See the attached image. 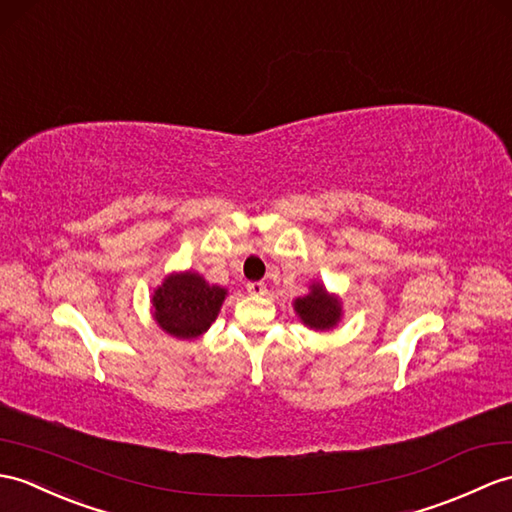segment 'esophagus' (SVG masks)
I'll use <instances>...</instances> for the list:
<instances>
[{
  "mask_svg": "<svg viewBox=\"0 0 512 512\" xmlns=\"http://www.w3.org/2000/svg\"><path fill=\"white\" fill-rule=\"evenodd\" d=\"M246 290H248V294L261 296V294H266V283L264 281H251V283H246Z\"/></svg>",
  "mask_w": 512,
  "mask_h": 512,
  "instance_id": "esophagus-1",
  "label": "esophagus"
}]
</instances>
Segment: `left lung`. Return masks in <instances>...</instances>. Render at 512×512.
<instances>
[{"label": "left lung", "instance_id": "left-lung-1", "mask_svg": "<svg viewBox=\"0 0 512 512\" xmlns=\"http://www.w3.org/2000/svg\"><path fill=\"white\" fill-rule=\"evenodd\" d=\"M294 310L305 325L314 329H329L338 323L340 303L331 299L323 285H312V292L294 301Z\"/></svg>", "mask_w": 512, "mask_h": 512}]
</instances>
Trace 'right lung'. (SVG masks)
Returning <instances> with one entry per match:
<instances>
[{
    "instance_id": "1",
    "label": "right lung",
    "mask_w": 512,
    "mask_h": 512,
    "mask_svg": "<svg viewBox=\"0 0 512 512\" xmlns=\"http://www.w3.org/2000/svg\"><path fill=\"white\" fill-rule=\"evenodd\" d=\"M224 294L227 290L209 285L196 272L172 275L152 296L154 318L174 338H198L216 320Z\"/></svg>"
}]
</instances>
